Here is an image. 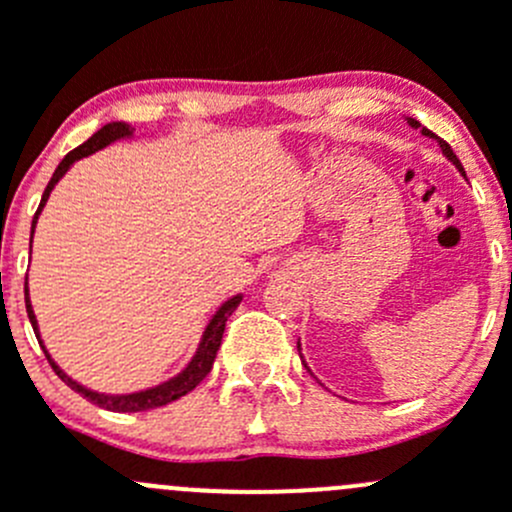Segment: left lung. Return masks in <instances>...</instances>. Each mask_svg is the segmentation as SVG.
I'll return each instance as SVG.
<instances>
[{
  "mask_svg": "<svg viewBox=\"0 0 512 512\" xmlns=\"http://www.w3.org/2000/svg\"><path fill=\"white\" fill-rule=\"evenodd\" d=\"M406 123H409V126H411V128H421V133H423V136H426V138H433V141H436V143H438V146H441L443 156H446L448 160H451V163H453V165H456V168H458V173H461V175H463V178H466V170H463L461 160H458V158H456V153H453V148H451V146H448V143H446V141H443V138H438V136H436V133H433V131H428V128H423V126H421V123H418V121H416V118H406ZM297 349H299V356H302V344H299V342H297ZM302 361H304V356H302ZM304 366H307V361H304ZM307 369H309V366H307Z\"/></svg>",
  "mask_w": 512,
  "mask_h": 512,
  "instance_id": "8db88e82",
  "label": "left lung"
}]
</instances>
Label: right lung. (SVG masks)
Returning a JSON list of instances; mask_svg holds the SVG:
<instances>
[{
  "label": "right lung",
  "mask_w": 512,
  "mask_h": 512,
  "mask_svg": "<svg viewBox=\"0 0 512 512\" xmlns=\"http://www.w3.org/2000/svg\"><path fill=\"white\" fill-rule=\"evenodd\" d=\"M126 138H133V128L128 126L126 121H111V123H106V126H103V128H98V131L89 138V141L81 143V146L74 148V151H71V153H66L64 160H61V163L56 165V170H54V175H51L49 185H46L44 195H41L39 210H36V215H34V220H32V237H34V227H36V223H39V215H41V210H44L46 200H49L51 190H54V185L59 183V180L64 178L66 173H69L71 165H74L76 160H81V158H86V156H94L96 151H101V148L111 146V143L126 141ZM24 302H27L29 322H32L36 339H39V347L44 349L46 359H49L51 369L56 371V376H59V379L64 381L66 386H71V389H74L76 394H81V396H84V399H89L91 404L101 406V409L118 411V414H136V411L158 409V406H165V404H170V401L180 399V396L190 394V391H193L195 386H198L200 381H203L205 376L210 374V369H213L215 356H218L220 342H223L225 322H227V317H230V314L235 312L237 304L242 302V292L235 294V297L225 299V302L220 304L218 309H215V314L208 319V324H205L203 334H200L198 349H195V354L190 356V361L183 366V369L178 371V374L170 376V379H165V381H160V384H156V386H148V389L131 391V394H106V391L89 389V386H84V384H79V381H76V379H71V376L66 374V371L61 369V366L56 364L54 359H51L49 349L44 347V339H41L39 322H36L32 299H29V282H24Z\"/></svg>",
  "instance_id": "1"
}]
</instances>
